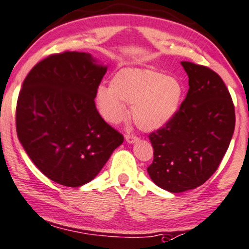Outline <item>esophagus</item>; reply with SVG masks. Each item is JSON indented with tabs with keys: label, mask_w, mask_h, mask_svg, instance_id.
<instances>
[{
	"label": "esophagus",
	"mask_w": 249,
	"mask_h": 249,
	"mask_svg": "<svg viewBox=\"0 0 249 249\" xmlns=\"http://www.w3.org/2000/svg\"><path fill=\"white\" fill-rule=\"evenodd\" d=\"M138 139H139V138H138L136 134H132V133H128L125 136V140H126L128 143H134Z\"/></svg>",
	"instance_id": "esophagus-1"
}]
</instances>
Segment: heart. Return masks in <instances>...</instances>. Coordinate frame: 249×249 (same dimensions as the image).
Segmentation results:
<instances>
[{"label":"heart","instance_id":"obj_1","mask_svg":"<svg viewBox=\"0 0 249 249\" xmlns=\"http://www.w3.org/2000/svg\"><path fill=\"white\" fill-rule=\"evenodd\" d=\"M183 86L174 76L142 68H124L113 75L110 87L96 90L95 102L104 121L118 124L127 116L126 106L138 127L155 131L166 126L181 107Z\"/></svg>","mask_w":249,"mask_h":249}]
</instances>
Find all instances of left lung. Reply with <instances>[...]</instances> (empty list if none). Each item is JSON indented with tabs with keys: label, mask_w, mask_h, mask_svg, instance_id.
Here are the masks:
<instances>
[{
	"label": "left lung",
	"mask_w": 249,
	"mask_h": 249,
	"mask_svg": "<svg viewBox=\"0 0 249 249\" xmlns=\"http://www.w3.org/2000/svg\"><path fill=\"white\" fill-rule=\"evenodd\" d=\"M181 65L189 90L172 121L149 134L154 159L147 168L158 187L174 194L195 189L211 178L235 126L234 106L221 77L205 66Z\"/></svg>",
	"instance_id": "1"
}]
</instances>
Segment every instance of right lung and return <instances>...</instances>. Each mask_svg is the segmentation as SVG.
I'll list each match as a JSON object with an SVG mask.
<instances>
[{"label":"right lung","mask_w":249,"mask_h":249,"mask_svg":"<svg viewBox=\"0 0 249 249\" xmlns=\"http://www.w3.org/2000/svg\"><path fill=\"white\" fill-rule=\"evenodd\" d=\"M107 70L89 53L64 52L41 60L24 80L17 136L36 167L56 183L90 182L124 142L95 106Z\"/></svg>","instance_id":"add662e5"}]
</instances>
